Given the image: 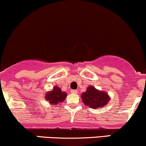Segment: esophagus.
I'll use <instances>...</instances> for the list:
<instances>
[{
	"instance_id": "esophagus-1",
	"label": "esophagus",
	"mask_w": 146,
	"mask_h": 146,
	"mask_svg": "<svg viewBox=\"0 0 146 146\" xmlns=\"http://www.w3.org/2000/svg\"><path fill=\"white\" fill-rule=\"evenodd\" d=\"M70 92H71V93H73V94H76L78 92V90H72L71 91H70Z\"/></svg>"
}]
</instances>
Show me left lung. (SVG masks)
Masks as SVG:
<instances>
[{"instance_id": "obj_1", "label": "left lung", "mask_w": 146, "mask_h": 146, "mask_svg": "<svg viewBox=\"0 0 146 146\" xmlns=\"http://www.w3.org/2000/svg\"><path fill=\"white\" fill-rule=\"evenodd\" d=\"M82 101L88 107L92 109H98L104 107L108 103L110 98L104 91L97 90L95 87L89 86L87 90L82 94Z\"/></svg>"}]
</instances>
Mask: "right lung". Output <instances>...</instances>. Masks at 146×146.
Here are the masks:
<instances>
[{
  "label": "right lung",
  "mask_w": 146,
  "mask_h": 146,
  "mask_svg": "<svg viewBox=\"0 0 146 146\" xmlns=\"http://www.w3.org/2000/svg\"><path fill=\"white\" fill-rule=\"evenodd\" d=\"M66 93L65 92H62L61 88L58 86L54 87V89L51 91H48L45 95L46 100L49 102L50 104H54L56 105L58 103L64 102L66 99Z\"/></svg>",
  "instance_id": "add662e5"
}]
</instances>
